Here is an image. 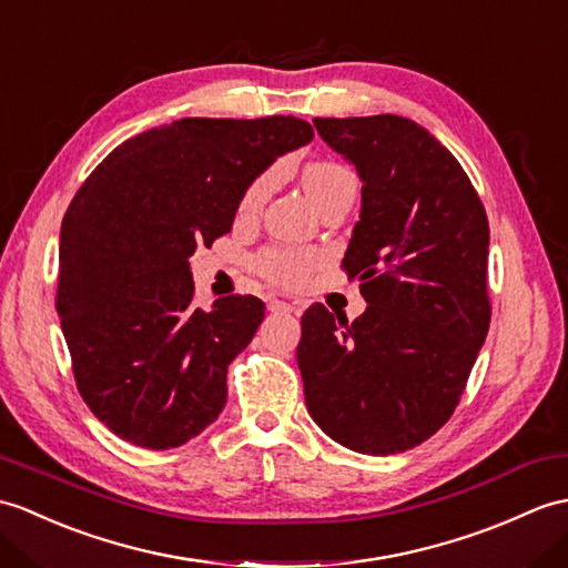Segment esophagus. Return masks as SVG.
I'll use <instances>...</instances> for the list:
<instances>
[{
    "mask_svg": "<svg viewBox=\"0 0 568 568\" xmlns=\"http://www.w3.org/2000/svg\"><path fill=\"white\" fill-rule=\"evenodd\" d=\"M268 312H273V314H293V312H297V305H293V302H283V300H271Z\"/></svg>",
    "mask_w": 568,
    "mask_h": 568,
    "instance_id": "34e87169",
    "label": "esophagus"
}]
</instances>
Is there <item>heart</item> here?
<instances>
[{"mask_svg": "<svg viewBox=\"0 0 568 568\" xmlns=\"http://www.w3.org/2000/svg\"><path fill=\"white\" fill-rule=\"evenodd\" d=\"M346 179H353V174L346 166L334 164V162H316L305 171V191L310 195V201L316 203L324 193L332 191L336 183ZM271 186H273V174H266L258 181H254L252 189L246 191L242 201L244 213H254V210H258L261 203L266 201ZM256 266L268 281L287 285V287H297L305 283L310 268L314 266V256L300 254V252H278V248H275V252L261 254Z\"/></svg>", "mask_w": 568, "mask_h": 568, "instance_id": "heart-1", "label": "heart"}]
</instances>
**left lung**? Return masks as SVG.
<instances>
[{"mask_svg": "<svg viewBox=\"0 0 568 568\" xmlns=\"http://www.w3.org/2000/svg\"><path fill=\"white\" fill-rule=\"evenodd\" d=\"M363 181L341 266L361 281L355 322L302 314L307 412L363 455H397L453 416L489 332V220L450 150L402 115L314 118Z\"/></svg>", "mask_w": 568, "mask_h": 568, "instance_id": "left-lung-1", "label": "left lung"}]
</instances>
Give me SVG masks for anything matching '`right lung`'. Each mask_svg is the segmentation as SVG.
Returning <instances> with one entry per match:
<instances>
[{
    "mask_svg": "<svg viewBox=\"0 0 568 568\" xmlns=\"http://www.w3.org/2000/svg\"><path fill=\"white\" fill-rule=\"evenodd\" d=\"M293 115L181 118L125 140L91 171L60 230L58 316L79 394L148 450L203 433L227 404V367L266 305L193 307L189 258L232 230L248 186L312 142Z\"/></svg>",
    "mask_w": 568,
    "mask_h": 568,
    "instance_id": "add662e5",
    "label": "right lung"
}]
</instances>
